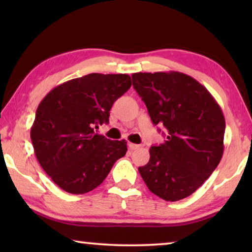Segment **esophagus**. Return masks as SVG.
Listing matches in <instances>:
<instances>
[{"label": "esophagus", "instance_id": "34e87169", "mask_svg": "<svg viewBox=\"0 0 252 252\" xmlns=\"http://www.w3.org/2000/svg\"><path fill=\"white\" fill-rule=\"evenodd\" d=\"M129 148L131 150H136V149L140 148V144H134V143H129Z\"/></svg>", "mask_w": 252, "mask_h": 252}]
</instances>
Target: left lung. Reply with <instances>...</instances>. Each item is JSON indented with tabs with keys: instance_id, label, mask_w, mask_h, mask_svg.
<instances>
[{
	"instance_id": "left-lung-1",
	"label": "left lung",
	"mask_w": 252,
	"mask_h": 252,
	"mask_svg": "<svg viewBox=\"0 0 252 252\" xmlns=\"http://www.w3.org/2000/svg\"><path fill=\"white\" fill-rule=\"evenodd\" d=\"M132 84L153 125L167 131L164 143L151 147L150 160L139 167L143 181L165 201L189 197L222 158V110L202 84L180 72H139L132 74Z\"/></svg>"
}]
</instances>
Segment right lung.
I'll return each instance as SVG.
<instances>
[{
    "label": "right lung",
    "instance_id": "add662e5",
    "mask_svg": "<svg viewBox=\"0 0 252 252\" xmlns=\"http://www.w3.org/2000/svg\"><path fill=\"white\" fill-rule=\"evenodd\" d=\"M130 87L127 74L91 73L58 85L40 102L31 127L34 153L66 192L95 189L126 156V140L112 141L94 133V127L109 122L113 103Z\"/></svg>",
    "mask_w": 252,
    "mask_h": 252
}]
</instances>
